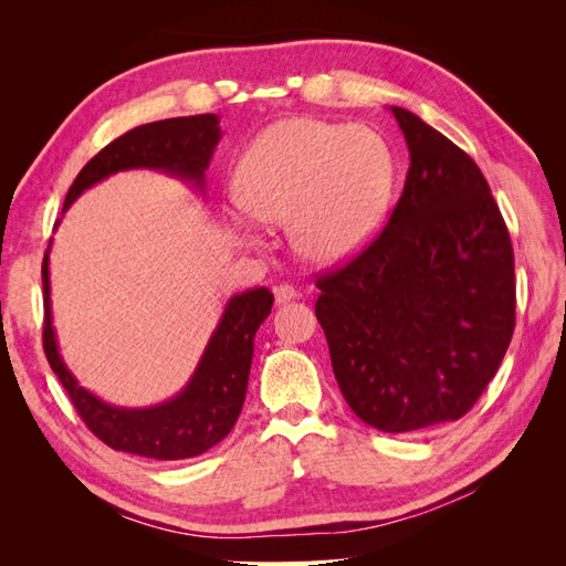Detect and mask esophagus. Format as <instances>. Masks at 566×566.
I'll list each match as a JSON object with an SVG mask.
<instances>
[{"instance_id": "esophagus-1", "label": "esophagus", "mask_w": 566, "mask_h": 566, "mask_svg": "<svg viewBox=\"0 0 566 566\" xmlns=\"http://www.w3.org/2000/svg\"><path fill=\"white\" fill-rule=\"evenodd\" d=\"M273 295H276V304H285V302L297 297V290L293 285L281 283L276 290H273Z\"/></svg>"}]
</instances>
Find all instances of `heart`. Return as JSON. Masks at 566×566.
Returning a JSON list of instances; mask_svg holds the SVG:
<instances>
[{"mask_svg":"<svg viewBox=\"0 0 566 566\" xmlns=\"http://www.w3.org/2000/svg\"><path fill=\"white\" fill-rule=\"evenodd\" d=\"M387 142L366 125L290 117L264 129L235 167L231 227L254 235V221L285 224L302 260H349L378 229L391 191Z\"/></svg>","mask_w":566,"mask_h":566,"instance_id":"b5f03b06","label":"heart"}]
</instances>
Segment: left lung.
<instances>
[{"label": "left lung", "mask_w": 566, "mask_h": 566, "mask_svg": "<svg viewBox=\"0 0 566 566\" xmlns=\"http://www.w3.org/2000/svg\"><path fill=\"white\" fill-rule=\"evenodd\" d=\"M410 153L378 238L316 279V318L349 408L382 432L458 420L482 397L515 331V254L482 169L391 106Z\"/></svg>", "instance_id": "8db88e82"}]
</instances>
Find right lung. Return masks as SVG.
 <instances>
[{
  "label": "right lung",
  "instance_id": "add662e5",
  "mask_svg": "<svg viewBox=\"0 0 566 566\" xmlns=\"http://www.w3.org/2000/svg\"><path fill=\"white\" fill-rule=\"evenodd\" d=\"M219 139L221 129L214 113L169 117L134 127L117 136L104 150H98L80 169L65 196L63 212L87 188L115 172H123V169H163V172L193 181L200 188ZM42 345L46 361L59 375L84 424L106 447L142 458L184 460L212 449L233 430L248 391L254 333L271 314L273 295L266 287L245 290V293L229 300L217 331L200 356L196 373L175 399L150 408H119L101 401L92 391L80 387L73 373L63 364L54 325H51L49 250L44 252L42 262Z\"/></svg>",
  "mask_w": 566,
  "mask_h": 566
}]
</instances>
